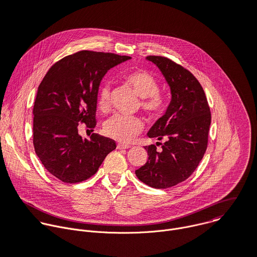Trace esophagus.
<instances>
[{"instance_id":"esophagus-1","label":"esophagus","mask_w":257,"mask_h":257,"mask_svg":"<svg viewBox=\"0 0 257 257\" xmlns=\"http://www.w3.org/2000/svg\"><path fill=\"white\" fill-rule=\"evenodd\" d=\"M131 146L130 145H128V144H123V143H119L118 145H117V149H119V150H128V149H130Z\"/></svg>"}]
</instances>
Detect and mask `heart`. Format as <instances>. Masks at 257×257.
I'll return each instance as SVG.
<instances>
[{"label":"heart","mask_w":257,"mask_h":257,"mask_svg":"<svg viewBox=\"0 0 257 257\" xmlns=\"http://www.w3.org/2000/svg\"><path fill=\"white\" fill-rule=\"evenodd\" d=\"M123 81L128 84L140 99V108L151 120H159L167 111V100L160 92L158 79L143 69H136L125 73ZM96 105L102 113L111 107V88L107 83H102L97 91ZM143 123L138 117L114 115L103 124V133L122 142L130 141L142 129Z\"/></svg>","instance_id":"1"}]
</instances>
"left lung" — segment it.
Returning a JSON list of instances; mask_svg holds the SVG:
<instances>
[{"mask_svg": "<svg viewBox=\"0 0 257 257\" xmlns=\"http://www.w3.org/2000/svg\"><path fill=\"white\" fill-rule=\"evenodd\" d=\"M146 59L162 71L172 100L148 133L163 142L145 146L149 160L135 174L144 184L166 189L188 179L199 165L207 149L211 115L204 90L190 71L166 57Z\"/></svg>", "mask_w": 257, "mask_h": 257, "instance_id": "1", "label": "left lung"}]
</instances>
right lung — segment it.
Here are the masks:
<instances>
[{"instance_id": "right-lung-1", "label": "right lung", "mask_w": 257, "mask_h": 257, "mask_svg": "<svg viewBox=\"0 0 257 257\" xmlns=\"http://www.w3.org/2000/svg\"><path fill=\"white\" fill-rule=\"evenodd\" d=\"M131 59L113 53L80 51L55 63L41 82L33 105V145L44 167L64 183L74 184L92 177L115 140L88 131L96 125V95L107 70Z\"/></svg>"}]
</instances>
